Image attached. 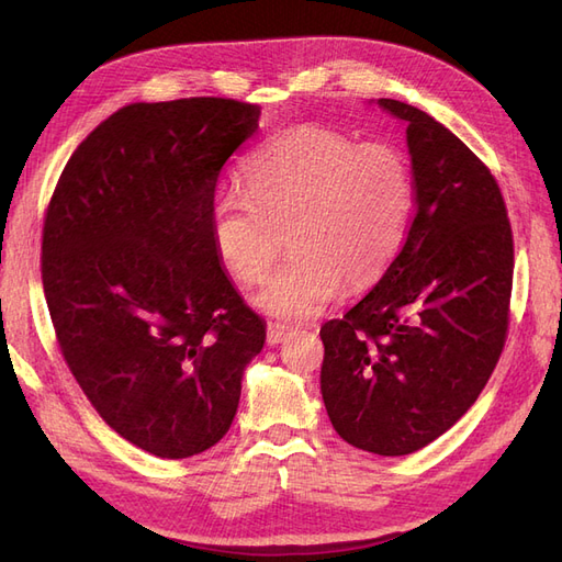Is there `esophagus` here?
<instances>
[{"label": "esophagus", "instance_id": "esophagus-1", "mask_svg": "<svg viewBox=\"0 0 562 562\" xmlns=\"http://www.w3.org/2000/svg\"><path fill=\"white\" fill-rule=\"evenodd\" d=\"M288 335H291V328L283 326V323H269V326H267V342H269L271 347L283 342V339H285Z\"/></svg>", "mask_w": 562, "mask_h": 562}]
</instances>
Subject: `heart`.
<instances>
[{
    "mask_svg": "<svg viewBox=\"0 0 562 562\" xmlns=\"http://www.w3.org/2000/svg\"><path fill=\"white\" fill-rule=\"evenodd\" d=\"M246 190L217 196L211 236L220 262L255 283L288 232L291 258L255 304L281 318L321 314L339 291H361L396 258L415 184L396 147L359 145L330 126L302 124L269 138L246 161Z\"/></svg>",
    "mask_w": 562,
    "mask_h": 562,
    "instance_id": "obj_1",
    "label": "heart"
}]
</instances>
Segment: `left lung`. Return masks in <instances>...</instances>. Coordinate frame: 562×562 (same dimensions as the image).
<instances>
[{"mask_svg":"<svg viewBox=\"0 0 562 562\" xmlns=\"http://www.w3.org/2000/svg\"><path fill=\"white\" fill-rule=\"evenodd\" d=\"M407 124L415 215L372 291L321 326V394L349 446L384 457L429 446L479 398L508 333L514 234L490 168L434 116Z\"/></svg>","mask_w":562,"mask_h":562,"instance_id":"left-lung-1","label":"left lung"}]
</instances>
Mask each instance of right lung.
I'll return each mask as SVG.
<instances>
[{
    "mask_svg": "<svg viewBox=\"0 0 562 562\" xmlns=\"http://www.w3.org/2000/svg\"><path fill=\"white\" fill-rule=\"evenodd\" d=\"M258 119L232 98L126 105L75 149L46 206L42 283L63 359L105 424L161 459L227 434L265 345L211 236L220 171Z\"/></svg>",
    "mask_w": 562,
    "mask_h": 562,
    "instance_id": "1",
    "label": "right lung"
}]
</instances>
